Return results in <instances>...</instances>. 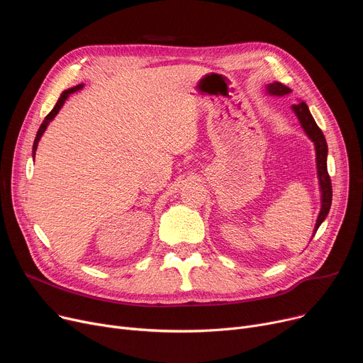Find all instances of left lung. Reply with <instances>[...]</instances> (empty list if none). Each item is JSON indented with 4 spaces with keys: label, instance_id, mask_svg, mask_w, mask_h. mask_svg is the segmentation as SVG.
Wrapping results in <instances>:
<instances>
[{
    "label": "left lung",
    "instance_id": "1",
    "mask_svg": "<svg viewBox=\"0 0 363 363\" xmlns=\"http://www.w3.org/2000/svg\"><path fill=\"white\" fill-rule=\"evenodd\" d=\"M266 92L269 95H275V97H282V95L290 94L291 89L289 86L282 85L281 82H272L269 85H266ZM291 108L296 113V116L298 118L303 130L306 132V135L315 144V151H316V169H318V179H319V191H320V212L315 223V230H313V235H315L320 223L325 220L330 212L331 201H333V186H331V179L327 169L328 145L322 130L319 129L315 119L312 118L308 104L304 101H300L298 104H294Z\"/></svg>",
    "mask_w": 363,
    "mask_h": 363
}]
</instances>
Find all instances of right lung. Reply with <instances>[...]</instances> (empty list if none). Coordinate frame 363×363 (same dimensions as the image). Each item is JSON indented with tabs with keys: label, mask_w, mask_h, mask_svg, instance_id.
Segmentation results:
<instances>
[{
	"label": "right lung",
	"mask_w": 363,
	"mask_h": 363,
	"mask_svg": "<svg viewBox=\"0 0 363 363\" xmlns=\"http://www.w3.org/2000/svg\"><path fill=\"white\" fill-rule=\"evenodd\" d=\"M82 88H84V84H79V85H76V86L69 88V89H66V91H63V92H62L59 101L55 103L54 108L47 114L45 119H44V122L41 123L40 129H38V132H36V137H35V141H33V148H32V157H35V151H36V148H38V143H40V140H41V137H43V133L45 132V129H47V126L50 125V122L57 116V113L60 111V108L63 107L65 101L69 99V95H70V94H73V92H76V91L82 89Z\"/></svg>",
	"instance_id": "right-lung-1"
}]
</instances>
